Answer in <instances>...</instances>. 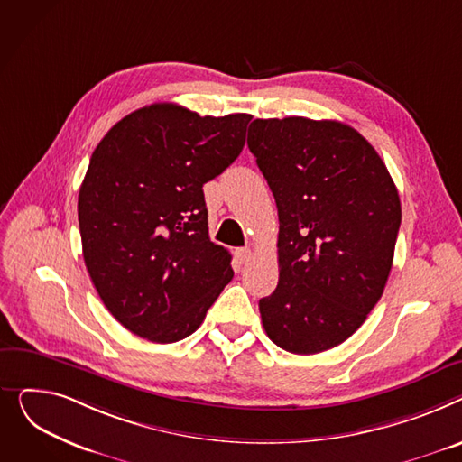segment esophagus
<instances>
[{
    "instance_id": "obj_1",
    "label": "esophagus",
    "mask_w": 462,
    "mask_h": 462,
    "mask_svg": "<svg viewBox=\"0 0 462 462\" xmlns=\"http://www.w3.org/2000/svg\"><path fill=\"white\" fill-rule=\"evenodd\" d=\"M250 257H252V252H250L248 248H236V250H235V259H236V264H238V266L246 264V263L250 261Z\"/></svg>"
}]
</instances>
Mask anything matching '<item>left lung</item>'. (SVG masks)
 Segmentation results:
<instances>
[{
  "instance_id": "left-lung-1",
  "label": "left lung",
  "mask_w": 462,
  "mask_h": 462,
  "mask_svg": "<svg viewBox=\"0 0 462 462\" xmlns=\"http://www.w3.org/2000/svg\"><path fill=\"white\" fill-rule=\"evenodd\" d=\"M248 147L280 218V280L259 300L263 327L283 350L317 355L381 300L401 226L397 188L373 145L339 121L255 119Z\"/></svg>"
}]
</instances>
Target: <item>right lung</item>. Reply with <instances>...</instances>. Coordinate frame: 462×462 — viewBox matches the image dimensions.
<instances>
[{
  "instance_id": "1",
  "label": "right lung",
  "mask_w": 462,
  "mask_h": 462,
  "mask_svg": "<svg viewBox=\"0 0 462 462\" xmlns=\"http://www.w3.org/2000/svg\"><path fill=\"white\" fill-rule=\"evenodd\" d=\"M250 119L151 104L97 145L78 196L81 250L100 300L132 334L188 337L231 282L229 252L208 238L203 184L236 160Z\"/></svg>"
}]
</instances>
